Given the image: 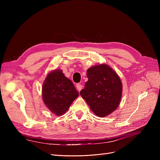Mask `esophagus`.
<instances>
[{
  "mask_svg": "<svg viewBox=\"0 0 160 160\" xmlns=\"http://www.w3.org/2000/svg\"><path fill=\"white\" fill-rule=\"evenodd\" d=\"M76 88L77 90H78V91H80L82 89V88H83V86H82V85H81L80 83H77L76 85Z\"/></svg>",
  "mask_w": 160,
  "mask_h": 160,
  "instance_id": "obj_1",
  "label": "esophagus"
}]
</instances>
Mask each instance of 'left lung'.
Masks as SVG:
<instances>
[{"mask_svg":"<svg viewBox=\"0 0 160 160\" xmlns=\"http://www.w3.org/2000/svg\"><path fill=\"white\" fill-rule=\"evenodd\" d=\"M88 81L80 91L91 111L99 118L105 117L118 108L122 95V83L111 67L101 64L87 71Z\"/></svg>","mask_w":160,"mask_h":160,"instance_id":"1","label":"left lung"}]
</instances>
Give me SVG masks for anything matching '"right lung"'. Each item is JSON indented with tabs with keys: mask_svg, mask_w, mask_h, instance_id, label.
<instances>
[{
	"mask_svg": "<svg viewBox=\"0 0 160 160\" xmlns=\"http://www.w3.org/2000/svg\"><path fill=\"white\" fill-rule=\"evenodd\" d=\"M42 99L47 108L57 116L65 114L79 93L72 81L61 69H55L47 76L42 88Z\"/></svg>",
	"mask_w": 160,
	"mask_h": 160,
	"instance_id": "add662e5",
	"label": "right lung"
}]
</instances>
